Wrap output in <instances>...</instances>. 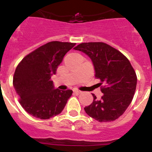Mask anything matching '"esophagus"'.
Wrapping results in <instances>:
<instances>
[{"label":"esophagus","mask_w":152,"mask_h":152,"mask_svg":"<svg viewBox=\"0 0 152 152\" xmlns=\"http://www.w3.org/2000/svg\"><path fill=\"white\" fill-rule=\"evenodd\" d=\"M73 91H74V93H75V94H77V95H79L80 93H81V91H78V90H74Z\"/></svg>","instance_id":"esophagus-1"}]
</instances>
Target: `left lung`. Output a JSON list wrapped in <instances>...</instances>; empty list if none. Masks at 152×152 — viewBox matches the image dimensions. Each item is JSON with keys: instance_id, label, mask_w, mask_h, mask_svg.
<instances>
[{"instance_id": "obj_1", "label": "left lung", "mask_w": 152, "mask_h": 152, "mask_svg": "<svg viewBox=\"0 0 152 152\" xmlns=\"http://www.w3.org/2000/svg\"><path fill=\"white\" fill-rule=\"evenodd\" d=\"M74 49L91 58L103 94L100 100L92 94L94 101L84 107L86 113L99 122L116 120L128 108L136 89L137 76L131 63L123 53L104 42H84Z\"/></svg>"}]
</instances>
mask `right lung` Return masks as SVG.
<instances>
[{
    "label": "right lung",
    "mask_w": 152,
    "mask_h": 152,
    "mask_svg": "<svg viewBox=\"0 0 152 152\" xmlns=\"http://www.w3.org/2000/svg\"><path fill=\"white\" fill-rule=\"evenodd\" d=\"M75 45L49 42L28 54L19 63L13 84L20 105L28 113L41 119H48L63 110L73 91L55 89L50 78L56 73L64 55Z\"/></svg>",
    "instance_id": "1"
}]
</instances>
